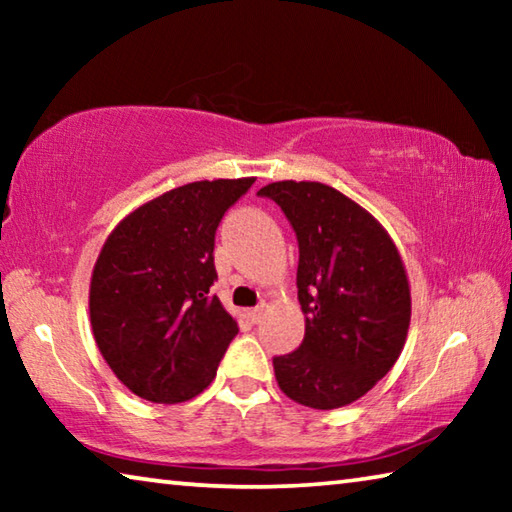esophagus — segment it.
<instances>
[{"label": "esophagus", "instance_id": "obj_1", "mask_svg": "<svg viewBox=\"0 0 512 512\" xmlns=\"http://www.w3.org/2000/svg\"><path fill=\"white\" fill-rule=\"evenodd\" d=\"M264 316H266V305H257L248 311V318L253 320V323H262Z\"/></svg>", "mask_w": 512, "mask_h": 512}]
</instances>
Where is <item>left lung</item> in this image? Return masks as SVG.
<instances>
[{"instance_id": "obj_1", "label": "left lung", "mask_w": 512, "mask_h": 512, "mask_svg": "<svg viewBox=\"0 0 512 512\" xmlns=\"http://www.w3.org/2000/svg\"><path fill=\"white\" fill-rule=\"evenodd\" d=\"M282 207L298 237L300 348L273 359L280 391L309 409H341L400 359L411 287L400 250L375 216L339 189L280 180L257 192Z\"/></svg>"}]
</instances>
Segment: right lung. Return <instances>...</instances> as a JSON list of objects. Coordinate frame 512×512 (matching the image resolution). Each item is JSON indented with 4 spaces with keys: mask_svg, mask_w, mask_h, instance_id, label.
Returning <instances> with one entry per match:
<instances>
[{
    "mask_svg": "<svg viewBox=\"0 0 512 512\" xmlns=\"http://www.w3.org/2000/svg\"><path fill=\"white\" fill-rule=\"evenodd\" d=\"M255 178L198 180L146 201L110 232L90 280L101 357L128 391L155 404L203 393L239 327L221 300L214 235Z\"/></svg>",
    "mask_w": 512,
    "mask_h": 512,
    "instance_id": "add662e5",
    "label": "right lung"
}]
</instances>
